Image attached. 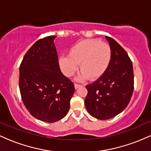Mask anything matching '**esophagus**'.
Listing matches in <instances>:
<instances>
[{"label":"esophagus","instance_id":"34e87169","mask_svg":"<svg viewBox=\"0 0 151 151\" xmlns=\"http://www.w3.org/2000/svg\"><path fill=\"white\" fill-rule=\"evenodd\" d=\"M81 85L80 84H74V88H75V89H79V87H81Z\"/></svg>","mask_w":151,"mask_h":151}]
</instances>
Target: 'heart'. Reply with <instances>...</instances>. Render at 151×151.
Here are the masks:
<instances>
[{
    "mask_svg": "<svg viewBox=\"0 0 151 151\" xmlns=\"http://www.w3.org/2000/svg\"><path fill=\"white\" fill-rule=\"evenodd\" d=\"M111 60L109 44L99 40L88 39L76 43L69 50L68 56L58 59L60 70L66 77H72L79 65L81 73L78 81L96 80L105 73Z\"/></svg>",
    "mask_w": 151,
    "mask_h": 151,
    "instance_id": "b5f03b06",
    "label": "heart"
}]
</instances>
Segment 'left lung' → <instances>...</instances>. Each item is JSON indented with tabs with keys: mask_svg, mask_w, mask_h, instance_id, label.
<instances>
[{
	"mask_svg": "<svg viewBox=\"0 0 151 151\" xmlns=\"http://www.w3.org/2000/svg\"><path fill=\"white\" fill-rule=\"evenodd\" d=\"M111 50V60L101 77L86 86L84 104L89 114L100 120L111 119L129 104L133 91L132 62L113 38L105 37Z\"/></svg>",
	"mask_w": 151,
	"mask_h": 151,
	"instance_id": "obj_1",
	"label": "left lung"
}]
</instances>
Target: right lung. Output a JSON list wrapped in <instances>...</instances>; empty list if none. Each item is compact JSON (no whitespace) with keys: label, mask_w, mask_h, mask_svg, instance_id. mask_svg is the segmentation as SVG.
<instances>
[{"label":"right lung","mask_w":151,"mask_h":151,"mask_svg":"<svg viewBox=\"0 0 151 151\" xmlns=\"http://www.w3.org/2000/svg\"><path fill=\"white\" fill-rule=\"evenodd\" d=\"M56 37L35 42L20 66L19 87L24 105L32 116L47 123L65 116L75 90L60 70L54 44Z\"/></svg>","instance_id":"add662e5"}]
</instances>
